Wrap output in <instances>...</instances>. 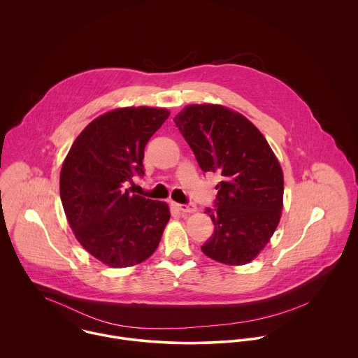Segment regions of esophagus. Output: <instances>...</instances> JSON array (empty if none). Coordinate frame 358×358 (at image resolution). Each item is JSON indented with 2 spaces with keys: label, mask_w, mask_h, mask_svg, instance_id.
<instances>
[{
  "label": "esophagus",
  "mask_w": 358,
  "mask_h": 358,
  "mask_svg": "<svg viewBox=\"0 0 358 358\" xmlns=\"http://www.w3.org/2000/svg\"><path fill=\"white\" fill-rule=\"evenodd\" d=\"M175 208L182 213H193L197 210L194 204H175Z\"/></svg>",
  "instance_id": "obj_1"
}]
</instances>
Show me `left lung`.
<instances>
[{
    "mask_svg": "<svg viewBox=\"0 0 358 358\" xmlns=\"http://www.w3.org/2000/svg\"><path fill=\"white\" fill-rule=\"evenodd\" d=\"M203 172H220L215 208H206L215 231L201 247L210 259L240 266L264 248L278 226L284 176L255 125L219 104H190L173 118Z\"/></svg>",
    "mask_w": 358,
    "mask_h": 358,
    "instance_id": "obj_1",
    "label": "left lung"
}]
</instances>
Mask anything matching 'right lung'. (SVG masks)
Wrapping results in <instances>:
<instances>
[{"mask_svg":"<svg viewBox=\"0 0 358 358\" xmlns=\"http://www.w3.org/2000/svg\"><path fill=\"white\" fill-rule=\"evenodd\" d=\"M168 117L143 106L108 111L77 136L62 165L60 200L74 236L110 267L153 255L169 220L165 203L125 189L145 175V148Z\"/></svg>","mask_w":358,"mask_h":358,"instance_id":"obj_1","label":"right lung"}]
</instances>
